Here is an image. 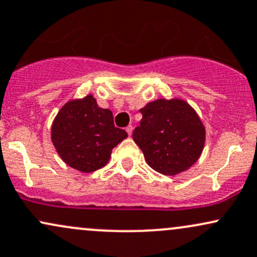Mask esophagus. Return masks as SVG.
<instances>
[{
  "instance_id": "34e87169",
  "label": "esophagus",
  "mask_w": 257,
  "mask_h": 257,
  "mask_svg": "<svg viewBox=\"0 0 257 257\" xmlns=\"http://www.w3.org/2000/svg\"><path fill=\"white\" fill-rule=\"evenodd\" d=\"M125 131H126V133H128L129 137H131L132 133H133V125H132V124H129V125L126 126V128H125Z\"/></svg>"
}]
</instances>
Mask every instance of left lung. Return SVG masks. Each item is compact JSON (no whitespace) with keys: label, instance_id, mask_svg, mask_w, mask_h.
Wrapping results in <instances>:
<instances>
[{"label":"left lung","instance_id":"8db88e82","mask_svg":"<svg viewBox=\"0 0 257 257\" xmlns=\"http://www.w3.org/2000/svg\"><path fill=\"white\" fill-rule=\"evenodd\" d=\"M140 112L142 119L133 132V140L153 170L174 176L199 159L205 145V128L185 101L158 99Z\"/></svg>","mask_w":257,"mask_h":257}]
</instances>
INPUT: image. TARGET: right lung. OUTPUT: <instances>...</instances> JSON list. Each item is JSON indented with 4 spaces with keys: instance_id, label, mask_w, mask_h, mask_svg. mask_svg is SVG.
Here are the masks:
<instances>
[{
    "instance_id": "add662e5",
    "label": "right lung",
    "mask_w": 257,
    "mask_h": 257,
    "mask_svg": "<svg viewBox=\"0 0 257 257\" xmlns=\"http://www.w3.org/2000/svg\"><path fill=\"white\" fill-rule=\"evenodd\" d=\"M125 131L113 124L112 112L101 109L92 95L62 107L51 129L54 146L64 163L82 172L101 169Z\"/></svg>"
}]
</instances>
